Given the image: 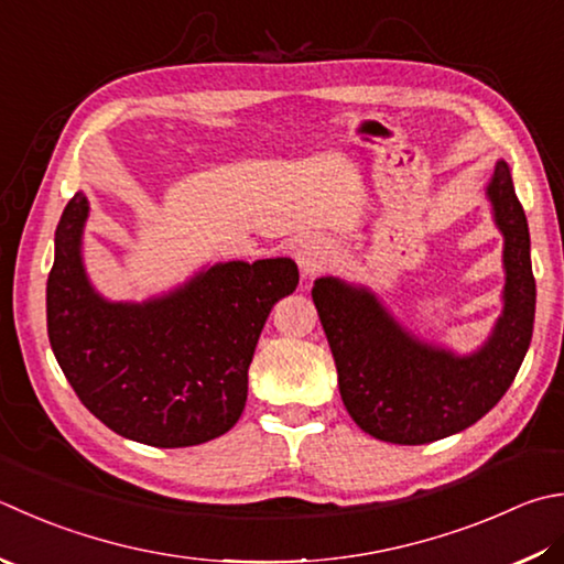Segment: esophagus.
<instances>
[{"label":"esophagus","instance_id":"obj_1","mask_svg":"<svg viewBox=\"0 0 564 564\" xmlns=\"http://www.w3.org/2000/svg\"><path fill=\"white\" fill-rule=\"evenodd\" d=\"M332 254V242L322 236L304 238L300 246H296V262H300V270L304 278H314L324 270V264Z\"/></svg>","mask_w":564,"mask_h":564}]
</instances>
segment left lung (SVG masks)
I'll use <instances>...</instances> for the list:
<instances>
[{"instance_id": "obj_1", "label": "left lung", "mask_w": 564, "mask_h": 564, "mask_svg": "<svg viewBox=\"0 0 564 564\" xmlns=\"http://www.w3.org/2000/svg\"><path fill=\"white\" fill-rule=\"evenodd\" d=\"M503 232V314L469 356L420 341L366 286L336 278L314 282V304L332 346L338 390L350 417L370 437L430 444L479 422L506 395L528 354L535 318L525 210L511 169L498 162L486 186Z\"/></svg>"}]
</instances>
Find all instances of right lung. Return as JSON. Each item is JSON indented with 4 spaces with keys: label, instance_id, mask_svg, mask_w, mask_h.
<instances>
[{
    "label": "right lung",
    "instance_id": "obj_1",
    "mask_svg": "<svg viewBox=\"0 0 564 564\" xmlns=\"http://www.w3.org/2000/svg\"><path fill=\"white\" fill-rule=\"evenodd\" d=\"M88 198L68 200L46 284L48 341L80 402L150 447L226 434L248 400V368L270 310L300 284L290 258L218 262L142 304L108 302L83 264Z\"/></svg>",
    "mask_w": 564,
    "mask_h": 564
}]
</instances>
